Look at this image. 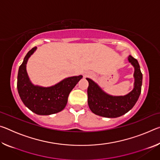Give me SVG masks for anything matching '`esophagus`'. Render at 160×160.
<instances>
[{"label":"esophagus","mask_w":160,"mask_h":160,"mask_svg":"<svg viewBox=\"0 0 160 160\" xmlns=\"http://www.w3.org/2000/svg\"><path fill=\"white\" fill-rule=\"evenodd\" d=\"M92 74L90 73V72H86V73L85 74V77H88V76H91Z\"/></svg>","instance_id":"1"}]
</instances>
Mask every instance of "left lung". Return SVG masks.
I'll return each instance as SVG.
<instances>
[{
    "mask_svg": "<svg viewBox=\"0 0 160 160\" xmlns=\"http://www.w3.org/2000/svg\"><path fill=\"white\" fill-rule=\"evenodd\" d=\"M128 61L134 67L135 80L133 89L126 95H111L105 92L94 81L86 78L89 82L88 103L94 114L107 118H117L129 112L137 102L141 92L142 74L136 59L129 55Z\"/></svg>",
    "mask_w": 160,
    "mask_h": 160,
    "instance_id": "left-lung-1",
    "label": "left lung"
}]
</instances>
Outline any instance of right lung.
Here are the masks:
<instances>
[{
  "instance_id": "add662e5",
  "label": "right lung",
  "mask_w": 160,
  "mask_h": 160,
  "mask_svg": "<svg viewBox=\"0 0 160 160\" xmlns=\"http://www.w3.org/2000/svg\"><path fill=\"white\" fill-rule=\"evenodd\" d=\"M29 51L19 68L18 91L24 104L38 115H51L61 112L66 107L70 92L82 78V75L66 78L51 87L35 85L31 82L27 72L28 59L37 50Z\"/></svg>"
}]
</instances>
